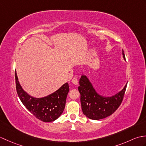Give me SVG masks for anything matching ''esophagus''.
<instances>
[{
  "instance_id": "obj_1",
  "label": "esophagus",
  "mask_w": 146,
  "mask_h": 146,
  "mask_svg": "<svg viewBox=\"0 0 146 146\" xmlns=\"http://www.w3.org/2000/svg\"><path fill=\"white\" fill-rule=\"evenodd\" d=\"M72 83L74 85H78V79H77V78H76V77H74L72 80Z\"/></svg>"
}]
</instances>
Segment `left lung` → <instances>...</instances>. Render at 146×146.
<instances>
[{"label": "left lung", "instance_id": "1", "mask_svg": "<svg viewBox=\"0 0 146 146\" xmlns=\"http://www.w3.org/2000/svg\"><path fill=\"white\" fill-rule=\"evenodd\" d=\"M122 56L125 61L122 50ZM78 90L83 114L92 120H100L110 116L115 111L123 100L127 85L121 90L112 96H103L97 92L92 83L85 75L80 79Z\"/></svg>", "mask_w": 146, "mask_h": 146}]
</instances>
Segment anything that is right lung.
I'll return each mask as SVG.
<instances>
[{
  "label": "right lung",
  "instance_id": "1",
  "mask_svg": "<svg viewBox=\"0 0 146 146\" xmlns=\"http://www.w3.org/2000/svg\"><path fill=\"white\" fill-rule=\"evenodd\" d=\"M16 90L22 103L37 119L44 122L56 120L63 113L66 104L69 85L64 83L56 91L46 97L36 98L30 95L22 88L15 73Z\"/></svg>",
  "mask_w": 146,
  "mask_h": 146
}]
</instances>
